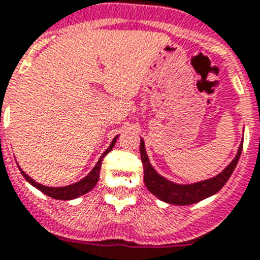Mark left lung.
Instances as JSON below:
<instances>
[{
  "label": "left lung",
  "instance_id": "left-lung-1",
  "mask_svg": "<svg viewBox=\"0 0 260 260\" xmlns=\"http://www.w3.org/2000/svg\"><path fill=\"white\" fill-rule=\"evenodd\" d=\"M241 151H243V142L239 146L237 154L232 159L231 164L217 176L192 184H177L161 176L152 168L150 159H148L146 147H144V140L140 139V156H142L144 170V184L152 195H155L158 199H161L165 203L177 206L193 205V203H198V202L217 193L226 184L239 162Z\"/></svg>",
  "mask_w": 260,
  "mask_h": 260
}]
</instances>
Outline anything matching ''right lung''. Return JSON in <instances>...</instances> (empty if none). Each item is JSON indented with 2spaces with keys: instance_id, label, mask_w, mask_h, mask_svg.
<instances>
[{
  "instance_id": "obj_1",
  "label": "right lung",
  "mask_w": 260,
  "mask_h": 260,
  "mask_svg": "<svg viewBox=\"0 0 260 260\" xmlns=\"http://www.w3.org/2000/svg\"><path fill=\"white\" fill-rule=\"evenodd\" d=\"M117 138H118V135L114 136V139L112 140L110 146H109V147L106 148V151L101 155L99 161L96 162V165L92 168V170H91L90 173L87 174L84 178H82L80 181H77V183L75 184H71V185H65V187H46V185H42V184L37 183L34 178L29 177L28 174H25L23 170L20 169V168L19 169L20 172H21V174H23V177H24L25 180L32 185V187L38 188L39 191L43 192L45 195L50 196V198H53V199H58V201H71V199H76V198H79V196H82L84 195V193H87V192H90L91 189L96 185V183H98V180H99L101 166H102V159H104L105 155H106V154H108L113 147H114Z\"/></svg>"
}]
</instances>
